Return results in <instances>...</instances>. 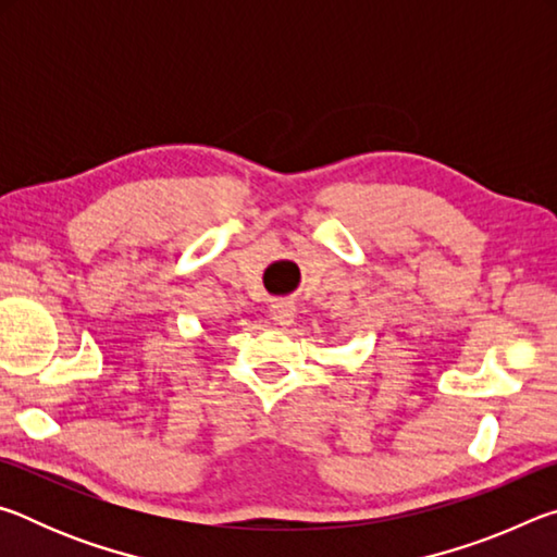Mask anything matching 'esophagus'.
<instances>
[{
    "instance_id": "esophagus-1",
    "label": "esophagus",
    "mask_w": 557,
    "mask_h": 557,
    "mask_svg": "<svg viewBox=\"0 0 557 557\" xmlns=\"http://www.w3.org/2000/svg\"><path fill=\"white\" fill-rule=\"evenodd\" d=\"M270 317L275 319L280 326H287V324H292V319H295V305H292V301H285V299L272 301Z\"/></svg>"
}]
</instances>
